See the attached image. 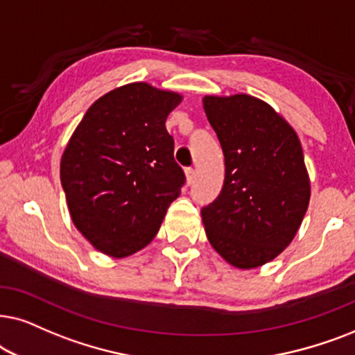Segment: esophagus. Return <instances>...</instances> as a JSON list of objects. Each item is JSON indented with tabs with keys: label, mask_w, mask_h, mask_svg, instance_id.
<instances>
[{
	"label": "esophagus",
	"mask_w": 355,
	"mask_h": 355,
	"mask_svg": "<svg viewBox=\"0 0 355 355\" xmlns=\"http://www.w3.org/2000/svg\"><path fill=\"white\" fill-rule=\"evenodd\" d=\"M185 175H187V185H191L195 182V168L188 167L185 168Z\"/></svg>",
	"instance_id": "esophagus-1"
}]
</instances>
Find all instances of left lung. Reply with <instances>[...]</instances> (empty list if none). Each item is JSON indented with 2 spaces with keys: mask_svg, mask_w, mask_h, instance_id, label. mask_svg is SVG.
Segmentation results:
<instances>
[{
  "mask_svg": "<svg viewBox=\"0 0 355 355\" xmlns=\"http://www.w3.org/2000/svg\"><path fill=\"white\" fill-rule=\"evenodd\" d=\"M224 153V187L201 209L212 248L235 268L271 261L294 240L310 201V178L294 128L247 94L202 98Z\"/></svg>",
  "mask_w": 355,
  "mask_h": 355,
  "instance_id": "obj_1",
  "label": "left lung"
}]
</instances>
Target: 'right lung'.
Listing matches in <instances>:
<instances>
[{
    "label": "right lung",
    "instance_id": "1",
    "mask_svg": "<svg viewBox=\"0 0 355 355\" xmlns=\"http://www.w3.org/2000/svg\"><path fill=\"white\" fill-rule=\"evenodd\" d=\"M182 96L148 83L97 98L74 130L60 165L76 229L115 258L139 252L180 196L185 173L165 120Z\"/></svg>",
    "mask_w": 355,
    "mask_h": 355
}]
</instances>
